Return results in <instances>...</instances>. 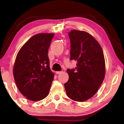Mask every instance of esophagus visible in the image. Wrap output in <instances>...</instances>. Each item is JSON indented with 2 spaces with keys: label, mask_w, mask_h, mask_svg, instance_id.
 <instances>
[{
  "label": "esophagus",
  "mask_w": 124,
  "mask_h": 124,
  "mask_svg": "<svg viewBox=\"0 0 124 124\" xmlns=\"http://www.w3.org/2000/svg\"><path fill=\"white\" fill-rule=\"evenodd\" d=\"M61 72H62V71H56V73L57 74H61Z\"/></svg>",
  "instance_id": "34e87169"
}]
</instances>
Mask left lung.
Instances as JSON below:
<instances>
[{"mask_svg":"<svg viewBox=\"0 0 124 124\" xmlns=\"http://www.w3.org/2000/svg\"><path fill=\"white\" fill-rule=\"evenodd\" d=\"M68 35L70 59L77 63L75 69L67 70L69 79L65 88L70 98L83 102L92 98L102 84L106 73L104 56L98 41L87 32L72 30Z\"/></svg>","mask_w":124,"mask_h":124,"instance_id":"8db88e82","label":"left lung"}]
</instances>
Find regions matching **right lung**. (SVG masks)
Listing matches in <instances>:
<instances>
[{
	"label": "right lung",
	"instance_id": "add662e5",
	"mask_svg": "<svg viewBox=\"0 0 124 124\" xmlns=\"http://www.w3.org/2000/svg\"><path fill=\"white\" fill-rule=\"evenodd\" d=\"M54 33L31 37L18 52L13 67L17 87L29 100L38 101L49 93L54 73L50 68L48 50Z\"/></svg>",
	"mask_w": 124,
	"mask_h": 124
}]
</instances>
